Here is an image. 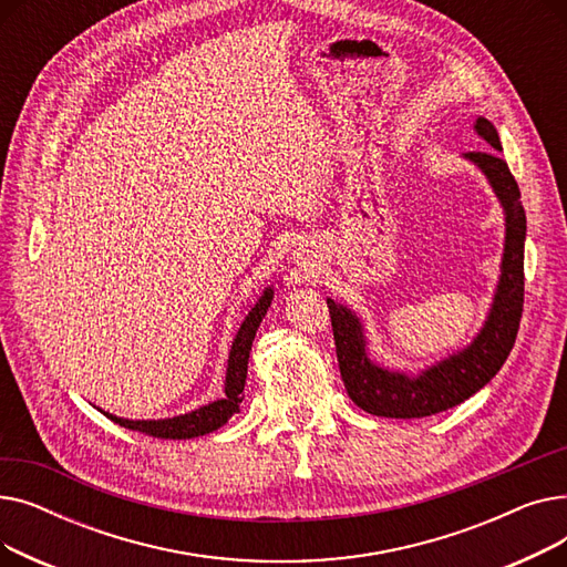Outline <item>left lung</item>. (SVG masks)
I'll list each match as a JSON object with an SVG mask.
<instances>
[{
    "label": "left lung",
    "mask_w": 567,
    "mask_h": 567,
    "mask_svg": "<svg viewBox=\"0 0 567 567\" xmlns=\"http://www.w3.org/2000/svg\"><path fill=\"white\" fill-rule=\"evenodd\" d=\"M475 131L496 152L498 133L485 116H478ZM496 152H468L466 158L478 165L505 212V248L494 303L483 331L475 340L427 368L419 377L383 370L370 361L361 319L349 308L326 299L333 323L338 365L344 389L353 404L383 419H425V415L453 409L478 393L501 370L515 344L524 310V238L526 214L519 202V186Z\"/></svg>",
    "instance_id": "left-lung-1"
}]
</instances>
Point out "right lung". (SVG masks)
Returning <instances> with one entry per match:
<instances>
[{"label": "right lung", "instance_id": "obj_1", "mask_svg": "<svg viewBox=\"0 0 567 567\" xmlns=\"http://www.w3.org/2000/svg\"><path fill=\"white\" fill-rule=\"evenodd\" d=\"M271 301H274V289L266 287L261 299L248 312L246 321L241 323V329H238V333L231 342L223 400H216V402L199 406L190 413L174 415V419H163V421H126V419H116V415H112V413H105V411L103 413L110 421L118 423L126 430L142 432L148 436H158V439H193V436H204L208 432L223 427L234 413H238V404L244 402V385H246V377H248V359H250L252 340H255V333L259 329L266 310L271 308Z\"/></svg>", "mask_w": 567, "mask_h": 567}]
</instances>
